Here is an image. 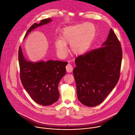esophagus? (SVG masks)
<instances>
[{"mask_svg":"<svg viewBox=\"0 0 135 135\" xmlns=\"http://www.w3.org/2000/svg\"><path fill=\"white\" fill-rule=\"evenodd\" d=\"M66 71L69 73H70L73 70V66H72L70 64H68L66 66Z\"/></svg>","mask_w":135,"mask_h":135,"instance_id":"1","label":"esophagus"}]
</instances>
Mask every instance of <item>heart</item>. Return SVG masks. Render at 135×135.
Masks as SVG:
<instances>
[{"label":"heart","mask_w":135,"mask_h":135,"mask_svg":"<svg viewBox=\"0 0 135 135\" xmlns=\"http://www.w3.org/2000/svg\"><path fill=\"white\" fill-rule=\"evenodd\" d=\"M95 26L88 23L77 24L65 28L55 46L58 54L65 56L68 52L66 44H70L71 52L75 55L84 54L90 47L95 38Z\"/></svg>","instance_id":"b5f03b06"}]
</instances>
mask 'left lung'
I'll use <instances>...</instances> for the list:
<instances>
[{
  "instance_id": "left-lung-1",
  "label": "left lung",
  "mask_w": 135,
  "mask_h": 135,
  "mask_svg": "<svg viewBox=\"0 0 135 135\" xmlns=\"http://www.w3.org/2000/svg\"><path fill=\"white\" fill-rule=\"evenodd\" d=\"M122 60L121 45L112 29L102 47L76 58L73 74L82 104L95 107L104 101L119 80Z\"/></svg>"
}]
</instances>
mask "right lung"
<instances>
[{
    "mask_svg": "<svg viewBox=\"0 0 135 135\" xmlns=\"http://www.w3.org/2000/svg\"><path fill=\"white\" fill-rule=\"evenodd\" d=\"M51 21V18L34 23L27 30L25 37L36 27ZM24 37V38H25ZM20 78L23 87L31 98L40 105H50L59 97V83L66 74V61L48 60L32 63L25 60L20 46L18 50Z\"/></svg>",
    "mask_w": 135,
    "mask_h": 135,
    "instance_id": "add662e5",
    "label": "right lung"
}]
</instances>
